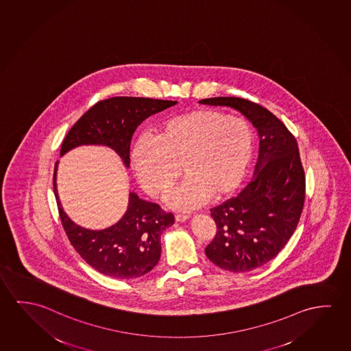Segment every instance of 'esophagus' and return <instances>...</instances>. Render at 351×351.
<instances>
[{"instance_id":"obj_1","label":"esophagus","mask_w":351,"mask_h":351,"mask_svg":"<svg viewBox=\"0 0 351 351\" xmlns=\"http://www.w3.org/2000/svg\"><path fill=\"white\" fill-rule=\"evenodd\" d=\"M189 219V215H181V214H176L175 215V220L178 222H184Z\"/></svg>"}]
</instances>
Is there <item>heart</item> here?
Returning <instances> with one entry per match:
<instances>
[{
	"label": "heart",
	"mask_w": 351,
	"mask_h": 351,
	"mask_svg": "<svg viewBox=\"0 0 351 351\" xmlns=\"http://www.w3.org/2000/svg\"><path fill=\"white\" fill-rule=\"evenodd\" d=\"M252 126L216 109H197L167 119L154 140L141 137L131 153L136 178L149 195L170 193L182 167L186 180L170 197L180 210H192L211 197L222 199L242 184L254 156Z\"/></svg>",
	"instance_id": "b5f03b06"
}]
</instances>
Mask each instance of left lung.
I'll return each mask as SVG.
<instances>
[{
	"label": "left lung",
	"instance_id": "left-lung-1",
	"mask_svg": "<svg viewBox=\"0 0 351 351\" xmlns=\"http://www.w3.org/2000/svg\"><path fill=\"white\" fill-rule=\"evenodd\" d=\"M199 103L237 109L258 129L259 159L242 192L210 209L216 234L205 248L211 263L232 272L274 259L297 228L305 202V171L294 135L258 103L213 97Z\"/></svg>",
	"mask_w": 351,
	"mask_h": 351
}]
</instances>
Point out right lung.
Returning a JSON list of instances; mask_svg holds the SVG:
<instances>
[{
    "label": "right lung",
    "mask_w": 351,
    "mask_h": 351,
    "mask_svg": "<svg viewBox=\"0 0 351 351\" xmlns=\"http://www.w3.org/2000/svg\"><path fill=\"white\" fill-rule=\"evenodd\" d=\"M148 97H113L92 106L65 136L60 156L82 145H103L118 153L125 167L130 165V145L137 126L153 114L176 104ZM54 164L53 191L60 221L69 242L95 270L118 280L146 275L160 259V234L171 226V213L156 203L140 199L130 192L124 216L113 226L92 231L76 225L66 216L57 193Z\"/></svg>",
    "instance_id": "obj_1"
}]
</instances>
